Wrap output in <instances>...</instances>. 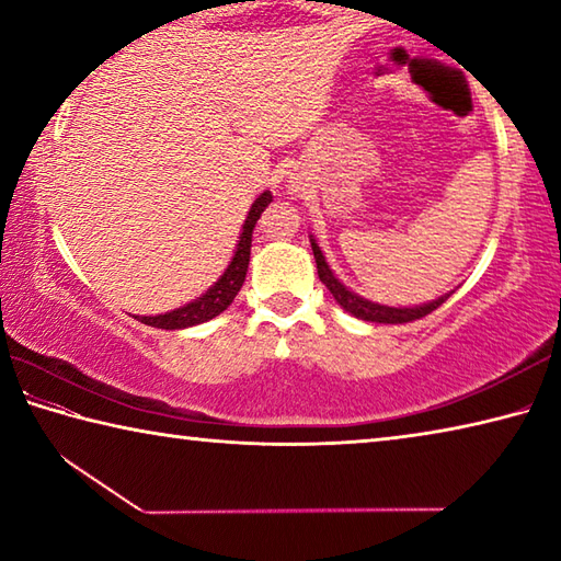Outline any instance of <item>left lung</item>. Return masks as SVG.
Returning <instances> with one entry per match:
<instances>
[{
    "label": "left lung",
    "mask_w": 561,
    "mask_h": 561,
    "mask_svg": "<svg viewBox=\"0 0 561 561\" xmlns=\"http://www.w3.org/2000/svg\"><path fill=\"white\" fill-rule=\"evenodd\" d=\"M309 242H311V252H314V260H317L319 279L327 284V289L331 291V297L336 299L339 307L360 321H376V324H405V321H415L425 314H431V311L438 309L440 304L453 294V291H448L433 301L415 304V307H388V304L364 299L360 294L351 291L346 284L341 282L334 272H331L324 252H321V247L317 244V240L311 234H309Z\"/></svg>",
    "instance_id": "left-lung-1"
}]
</instances>
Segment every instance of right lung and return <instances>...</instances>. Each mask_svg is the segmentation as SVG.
Wrapping results in <instances>:
<instances>
[{"mask_svg":"<svg viewBox=\"0 0 561 561\" xmlns=\"http://www.w3.org/2000/svg\"><path fill=\"white\" fill-rule=\"evenodd\" d=\"M270 203H272L270 190H264V193L257 197V201L252 203L250 213H247V220L242 225L240 240H237L232 260H230V264H227V270L220 274V279H217L210 289H207L205 294H201V297H197V299L183 304V307H180V309L165 311V314L136 317V319L144 321V324H148V327L173 331V329H187V327L205 324V321L220 317L222 311L234 301L237 291L242 289L244 277H247V267H250L252 230H254V225H257L260 215L264 213V207H267Z\"/></svg>","mask_w":561,"mask_h":561,"instance_id":"add662e5","label":"right lung"}]
</instances>
